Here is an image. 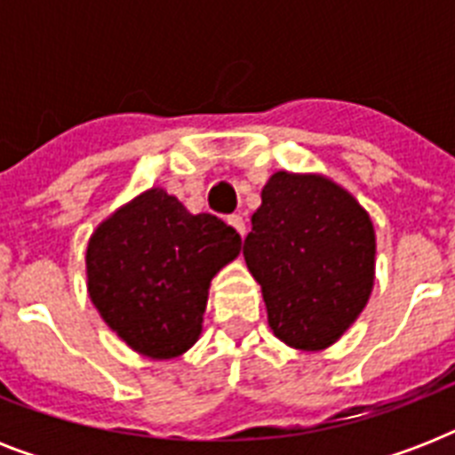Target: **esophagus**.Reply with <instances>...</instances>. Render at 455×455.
Wrapping results in <instances>:
<instances>
[{"label":"esophagus","mask_w":455,"mask_h":455,"mask_svg":"<svg viewBox=\"0 0 455 455\" xmlns=\"http://www.w3.org/2000/svg\"><path fill=\"white\" fill-rule=\"evenodd\" d=\"M227 221H228V224H231V227L235 228V231H238V234L245 235V221H243L241 214H231V217H228Z\"/></svg>","instance_id":"esophagus-1"}]
</instances>
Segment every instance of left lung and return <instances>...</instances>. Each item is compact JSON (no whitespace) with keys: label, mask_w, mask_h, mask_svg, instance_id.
I'll return each instance as SVG.
<instances>
[{"label":"left lung","mask_w":455,"mask_h":455,"mask_svg":"<svg viewBox=\"0 0 455 455\" xmlns=\"http://www.w3.org/2000/svg\"><path fill=\"white\" fill-rule=\"evenodd\" d=\"M243 257L262 288L269 328L302 352L335 345L375 283V228L345 186L314 172H274Z\"/></svg>","instance_id":"left-lung-1"}]
</instances>
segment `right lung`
I'll use <instances>...</instances> for the list:
<instances>
[{
    "label": "right lung",
    "mask_w": 455,
    "mask_h": 455,
    "mask_svg": "<svg viewBox=\"0 0 455 455\" xmlns=\"http://www.w3.org/2000/svg\"><path fill=\"white\" fill-rule=\"evenodd\" d=\"M241 243L220 217L188 212L151 186L89 235V299L130 349L177 359L198 342L210 283L241 255Z\"/></svg>",
    "instance_id": "1"
}]
</instances>
